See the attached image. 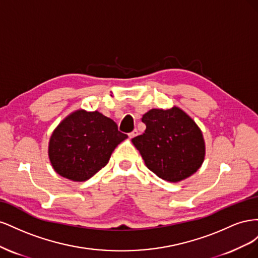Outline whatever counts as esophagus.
Wrapping results in <instances>:
<instances>
[{"mask_svg": "<svg viewBox=\"0 0 258 258\" xmlns=\"http://www.w3.org/2000/svg\"><path fill=\"white\" fill-rule=\"evenodd\" d=\"M128 136H129V138H130V139H134L135 137H137V136H138V130H137V129H135L134 131L130 132V134H129Z\"/></svg>", "mask_w": 258, "mask_h": 258, "instance_id": "esophagus-1", "label": "esophagus"}]
</instances>
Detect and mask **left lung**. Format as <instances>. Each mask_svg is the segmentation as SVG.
Segmentation results:
<instances>
[{
    "label": "left lung",
    "instance_id": "1",
    "mask_svg": "<svg viewBox=\"0 0 258 258\" xmlns=\"http://www.w3.org/2000/svg\"><path fill=\"white\" fill-rule=\"evenodd\" d=\"M144 134L131 140L145 166L158 177L177 183L202 166L206 143L202 131L182 108H152L142 117Z\"/></svg>",
    "mask_w": 258,
    "mask_h": 258
}]
</instances>
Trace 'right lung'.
<instances>
[{"label":"right lung","instance_id":"1","mask_svg":"<svg viewBox=\"0 0 258 258\" xmlns=\"http://www.w3.org/2000/svg\"><path fill=\"white\" fill-rule=\"evenodd\" d=\"M127 138L100 112L77 110L52 131L48 157L59 175L84 182L106 166L116 146Z\"/></svg>","mask_w":258,"mask_h":258}]
</instances>
